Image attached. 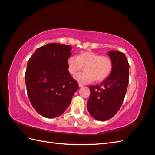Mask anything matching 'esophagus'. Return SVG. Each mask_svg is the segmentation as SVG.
Listing matches in <instances>:
<instances>
[{
  "label": "esophagus",
  "instance_id": "obj_1",
  "mask_svg": "<svg viewBox=\"0 0 155 155\" xmlns=\"http://www.w3.org/2000/svg\"><path fill=\"white\" fill-rule=\"evenodd\" d=\"M84 85V84H83V83H79V87H83Z\"/></svg>",
  "mask_w": 155,
  "mask_h": 155
}]
</instances>
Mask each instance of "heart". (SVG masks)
<instances>
[{
	"instance_id": "1",
	"label": "heart",
	"mask_w": 155,
	"mask_h": 155,
	"mask_svg": "<svg viewBox=\"0 0 155 155\" xmlns=\"http://www.w3.org/2000/svg\"><path fill=\"white\" fill-rule=\"evenodd\" d=\"M69 73L74 76L85 67V71L76 76V79L81 83L104 81L110 74L113 68L112 59L92 51H85L78 57L71 56L67 61Z\"/></svg>"
}]
</instances>
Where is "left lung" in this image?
I'll list each match as a JSON object with an SVG mask.
<instances>
[{
    "instance_id": "1",
    "label": "left lung",
    "mask_w": 155,
    "mask_h": 155,
    "mask_svg": "<svg viewBox=\"0 0 155 155\" xmlns=\"http://www.w3.org/2000/svg\"><path fill=\"white\" fill-rule=\"evenodd\" d=\"M108 55L113 61L110 76L100 85L89 86L87 109L94 118L100 121L109 120L118 112L129 83V64L125 55L114 50L109 51Z\"/></svg>"
}]
</instances>
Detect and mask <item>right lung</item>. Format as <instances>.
<instances>
[{
    "mask_svg": "<svg viewBox=\"0 0 155 155\" xmlns=\"http://www.w3.org/2000/svg\"><path fill=\"white\" fill-rule=\"evenodd\" d=\"M72 46L49 43L37 48L27 64L25 81L33 107L48 118L61 115L78 88L68 70Z\"/></svg>",
    "mask_w": 155,
    "mask_h": 155,
    "instance_id": "obj_1",
    "label": "right lung"
}]
</instances>
